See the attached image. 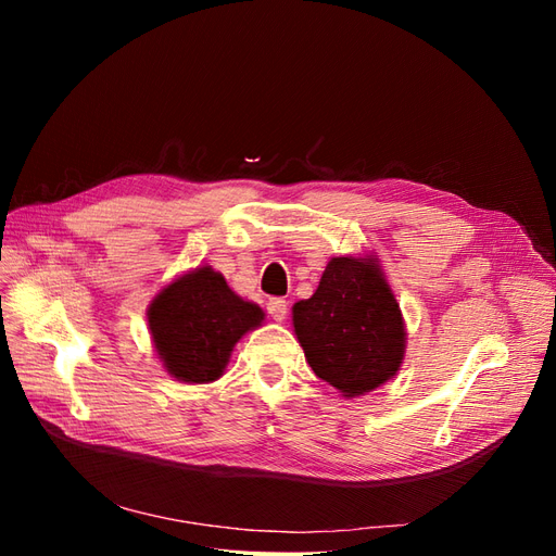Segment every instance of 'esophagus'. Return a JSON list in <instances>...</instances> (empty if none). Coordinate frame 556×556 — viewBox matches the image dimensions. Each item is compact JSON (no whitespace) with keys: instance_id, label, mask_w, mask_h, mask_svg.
<instances>
[{"instance_id":"34e87169","label":"esophagus","mask_w":556,"mask_h":556,"mask_svg":"<svg viewBox=\"0 0 556 556\" xmlns=\"http://www.w3.org/2000/svg\"><path fill=\"white\" fill-rule=\"evenodd\" d=\"M266 311H268V315H271L276 323H285V317H288V301L285 299H268V304H266Z\"/></svg>"}]
</instances>
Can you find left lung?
<instances>
[{"mask_svg": "<svg viewBox=\"0 0 556 556\" xmlns=\"http://www.w3.org/2000/svg\"><path fill=\"white\" fill-rule=\"evenodd\" d=\"M317 378L355 399L384 384L406 355V325L376 255L333 257L311 299L292 308Z\"/></svg>", "mask_w": 556, "mask_h": 556, "instance_id": "1", "label": "left lung"}]
</instances>
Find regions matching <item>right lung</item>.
Masks as SVG:
<instances>
[{"mask_svg":"<svg viewBox=\"0 0 556 556\" xmlns=\"http://www.w3.org/2000/svg\"><path fill=\"white\" fill-rule=\"evenodd\" d=\"M262 323L264 311L233 294L211 266L178 276L148 308V329L162 366L190 384L220 378L233 345Z\"/></svg>","mask_w":556,"mask_h":556,"instance_id":"right-lung-1","label":"right lung"}]
</instances>
